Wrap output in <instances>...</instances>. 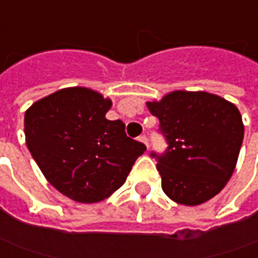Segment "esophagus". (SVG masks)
I'll use <instances>...</instances> for the list:
<instances>
[{
  "label": "esophagus",
  "mask_w": 258,
  "mask_h": 258,
  "mask_svg": "<svg viewBox=\"0 0 258 258\" xmlns=\"http://www.w3.org/2000/svg\"><path fill=\"white\" fill-rule=\"evenodd\" d=\"M138 140H140L141 143H144V144L147 146V148H148V138H147L146 136H140V137H138Z\"/></svg>",
  "instance_id": "obj_1"
}]
</instances>
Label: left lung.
<instances>
[{"label": "left lung", "mask_w": 258, "mask_h": 258, "mask_svg": "<svg viewBox=\"0 0 258 258\" xmlns=\"http://www.w3.org/2000/svg\"><path fill=\"white\" fill-rule=\"evenodd\" d=\"M167 143L157 160L165 194L182 206H199L224 188L234 171L244 125L234 104L204 91H174L147 102Z\"/></svg>", "instance_id": "1"}]
</instances>
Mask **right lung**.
<instances>
[{"instance_id":"right-lung-1","label":"right lung","mask_w":258,"mask_h":258,"mask_svg":"<svg viewBox=\"0 0 258 258\" xmlns=\"http://www.w3.org/2000/svg\"><path fill=\"white\" fill-rule=\"evenodd\" d=\"M111 101L83 87L64 88L25 112V140L52 187L78 203H98L118 190L147 147L105 114Z\"/></svg>"}]
</instances>
